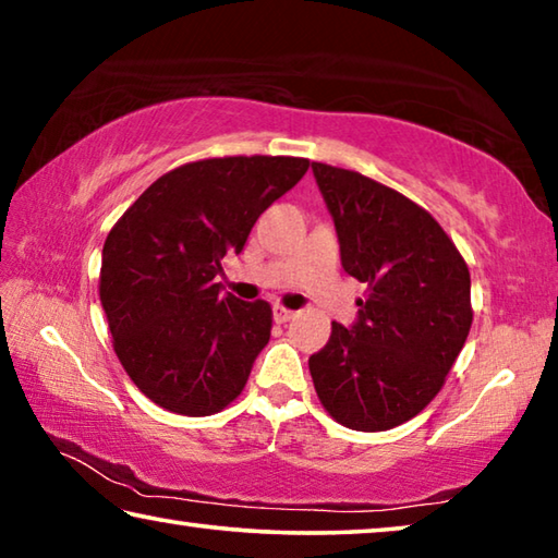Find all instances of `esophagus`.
<instances>
[{
  "mask_svg": "<svg viewBox=\"0 0 558 558\" xmlns=\"http://www.w3.org/2000/svg\"><path fill=\"white\" fill-rule=\"evenodd\" d=\"M272 317H276V323H288V319H292L295 317V313H292V310H288V307H282V305H276L272 307Z\"/></svg>",
  "mask_w": 558,
  "mask_h": 558,
  "instance_id": "34e87169",
  "label": "esophagus"
}]
</instances>
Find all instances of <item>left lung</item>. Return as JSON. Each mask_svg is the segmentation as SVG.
<instances>
[{"label": "left lung", "mask_w": 558, "mask_h": 558, "mask_svg": "<svg viewBox=\"0 0 558 558\" xmlns=\"http://www.w3.org/2000/svg\"><path fill=\"white\" fill-rule=\"evenodd\" d=\"M349 276L366 282L352 329L310 356L319 403L344 428L401 426L436 399L472 325L470 270L433 216L376 179L313 162Z\"/></svg>", "instance_id": "obj_1"}]
</instances>
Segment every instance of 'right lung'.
<instances>
[{"label":"right lung","instance_id":"obj_1","mask_svg":"<svg viewBox=\"0 0 558 558\" xmlns=\"http://www.w3.org/2000/svg\"><path fill=\"white\" fill-rule=\"evenodd\" d=\"M305 157L186 162L149 184L102 245L100 302L112 349L149 401L211 415L235 401L270 339L266 300L221 295L226 253L307 172Z\"/></svg>","mask_w":558,"mask_h":558}]
</instances>
